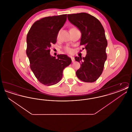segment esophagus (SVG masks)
I'll return each mask as SVG.
<instances>
[{
  "label": "esophagus",
  "instance_id": "34e87169",
  "mask_svg": "<svg viewBox=\"0 0 132 132\" xmlns=\"http://www.w3.org/2000/svg\"><path fill=\"white\" fill-rule=\"evenodd\" d=\"M71 60H72V62H74L75 61V58H74V57H71Z\"/></svg>",
  "mask_w": 132,
  "mask_h": 132
}]
</instances>
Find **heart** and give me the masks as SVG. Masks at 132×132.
Listing matches in <instances>:
<instances>
[{
	"instance_id": "1",
	"label": "heart",
	"mask_w": 132,
	"mask_h": 132,
	"mask_svg": "<svg viewBox=\"0 0 132 132\" xmlns=\"http://www.w3.org/2000/svg\"><path fill=\"white\" fill-rule=\"evenodd\" d=\"M59 34H60V31H58V33H57V38H58L59 35ZM64 50H65L66 52H69V53H71V52H72V49H71L70 47H68V46H65V47H64Z\"/></svg>"
}]
</instances>
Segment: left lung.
<instances>
[{
	"mask_svg": "<svg viewBox=\"0 0 132 132\" xmlns=\"http://www.w3.org/2000/svg\"><path fill=\"white\" fill-rule=\"evenodd\" d=\"M67 17L81 32L80 45H84L82 50L85 48L87 53L85 57H75L76 61L81 63L76 75L82 81L95 82L101 75L107 59L104 29L98 19L86 13L68 14Z\"/></svg>",
	"mask_w": 132,
	"mask_h": 132,
	"instance_id": "8db88e82",
	"label": "left lung"
}]
</instances>
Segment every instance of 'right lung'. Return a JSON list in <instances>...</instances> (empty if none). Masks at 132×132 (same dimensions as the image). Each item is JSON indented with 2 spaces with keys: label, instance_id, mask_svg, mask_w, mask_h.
Wrapping results in <instances>:
<instances>
[{
  "label": "right lung",
  "instance_id": "right-lung-1",
  "mask_svg": "<svg viewBox=\"0 0 132 132\" xmlns=\"http://www.w3.org/2000/svg\"><path fill=\"white\" fill-rule=\"evenodd\" d=\"M67 19V14L43 18L31 26L27 36L26 53L30 68L38 81L51 86L62 79L64 69L71 63L65 54L51 56L50 47L55 44L57 34Z\"/></svg>",
  "mask_w": 132,
  "mask_h": 132
}]
</instances>
